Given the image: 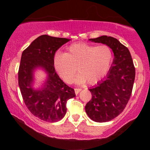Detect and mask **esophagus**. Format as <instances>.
I'll return each mask as SVG.
<instances>
[{
	"label": "esophagus",
	"instance_id": "1",
	"mask_svg": "<svg viewBox=\"0 0 150 150\" xmlns=\"http://www.w3.org/2000/svg\"><path fill=\"white\" fill-rule=\"evenodd\" d=\"M81 89H79V88H76V89H74V91H75V93L76 95H77V94H79V93L80 91H81Z\"/></svg>",
	"mask_w": 150,
	"mask_h": 150
}]
</instances>
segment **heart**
I'll use <instances>...</instances> for the list:
<instances>
[{"label": "heart", "instance_id": "heart-1", "mask_svg": "<svg viewBox=\"0 0 150 150\" xmlns=\"http://www.w3.org/2000/svg\"><path fill=\"white\" fill-rule=\"evenodd\" d=\"M112 58V50L108 46L79 43L69 46L65 53H56L53 57V65L65 83H71L77 69L79 73L73 80L75 83L83 84L88 81L89 84L93 85L107 74Z\"/></svg>", "mask_w": 150, "mask_h": 150}]
</instances>
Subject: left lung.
<instances>
[{"mask_svg": "<svg viewBox=\"0 0 150 150\" xmlns=\"http://www.w3.org/2000/svg\"><path fill=\"white\" fill-rule=\"evenodd\" d=\"M89 40L106 44L114 54L112 66L106 77L89 89L92 98L85 106L86 113L91 120L100 123L109 122L117 117L128 104L135 68L130 51L117 39L102 35Z\"/></svg>", "mask_w": 150, "mask_h": 150, "instance_id": "8db88e82", "label": "left lung"}]
</instances>
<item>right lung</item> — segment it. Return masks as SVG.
Returning a JSON list of instances; mask_svg holds the SVG:
<instances>
[{"mask_svg": "<svg viewBox=\"0 0 150 150\" xmlns=\"http://www.w3.org/2000/svg\"><path fill=\"white\" fill-rule=\"evenodd\" d=\"M71 40L43 35L23 51L18 71V85L24 103L30 112L47 122H57L67 111L66 103L75 92L61 80L55 71L53 57L58 49ZM42 69L47 74L44 83L33 87L34 73Z\"/></svg>", "mask_w": 150, "mask_h": 150, "instance_id": "1", "label": "right lung"}]
</instances>
